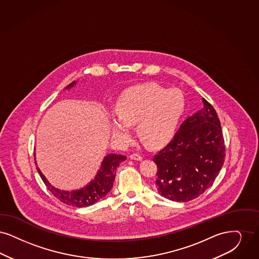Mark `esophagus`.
<instances>
[{
	"mask_svg": "<svg viewBox=\"0 0 259 259\" xmlns=\"http://www.w3.org/2000/svg\"><path fill=\"white\" fill-rule=\"evenodd\" d=\"M131 158L135 159V160H141L143 157L140 154H138V153H134V154L131 155Z\"/></svg>",
	"mask_w": 259,
	"mask_h": 259,
	"instance_id": "34e87169",
	"label": "esophagus"
}]
</instances>
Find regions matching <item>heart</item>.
<instances>
[{
	"instance_id": "heart-1",
	"label": "heart",
	"mask_w": 259,
	"mask_h": 259,
	"mask_svg": "<svg viewBox=\"0 0 259 259\" xmlns=\"http://www.w3.org/2000/svg\"><path fill=\"white\" fill-rule=\"evenodd\" d=\"M186 100L182 91L166 90L156 83L133 87L116 102L117 117L111 118L114 137L126 141L131 124L137 123L140 138L150 146L166 143L175 134L185 111Z\"/></svg>"
}]
</instances>
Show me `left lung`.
Listing matches in <instances>:
<instances>
[{
    "label": "left lung",
    "instance_id": "8db88e82",
    "mask_svg": "<svg viewBox=\"0 0 259 259\" xmlns=\"http://www.w3.org/2000/svg\"><path fill=\"white\" fill-rule=\"evenodd\" d=\"M204 107L181 125L166 146L154 156L155 188L169 200L187 202L198 197L214 183L225 162V139L214 107Z\"/></svg>",
    "mask_w": 259,
    "mask_h": 259
}]
</instances>
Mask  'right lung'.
I'll use <instances>...</instances> for the list:
<instances>
[{"mask_svg": "<svg viewBox=\"0 0 259 259\" xmlns=\"http://www.w3.org/2000/svg\"><path fill=\"white\" fill-rule=\"evenodd\" d=\"M74 84L75 82H72L66 89L72 87ZM125 158L126 157L124 156L115 155V154H110L106 156L103 159L101 169L96 175L95 179L92 181L88 186L77 191H66L57 189L49 184V182L46 180V178L40 172L38 167H36V170L40 178L44 181L45 186L47 187V189L56 197L57 199H59L61 202L65 203L67 205L82 208V207L91 206L100 201L109 191H111L114 180H115V176H116V169ZM34 163L36 164L35 161Z\"/></svg>", "mask_w": 259, "mask_h": 259, "instance_id": "1", "label": "right lung"}]
</instances>
